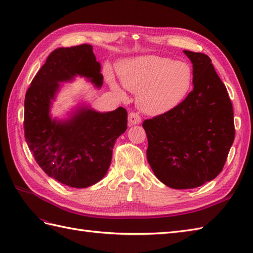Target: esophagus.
Wrapping results in <instances>:
<instances>
[{"label": "esophagus", "mask_w": 253, "mask_h": 253, "mask_svg": "<svg viewBox=\"0 0 253 253\" xmlns=\"http://www.w3.org/2000/svg\"><path fill=\"white\" fill-rule=\"evenodd\" d=\"M141 123V117L138 114L137 112H131L128 115V125H137V124Z\"/></svg>", "instance_id": "esophagus-1"}]
</instances>
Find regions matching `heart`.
Returning a JSON list of instances; mask_svg holds the SVG:
<instances>
[{
  "label": "heart",
  "mask_w": 253,
  "mask_h": 253,
  "mask_svg": "<svg viewBox=\"0 0 253 253\" xmlns=\"http://www.w3.org/2000/svg\"><path fill=\"white\" fill-rule=\"evenodd\" d=\"M122 84L138 94V105L148 114H163L185 99L192 85L189 64L169 57L147 55L120 68Z\"/></svg>",
  "instance_id": "obj_1"
}]
</instances>
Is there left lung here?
I'll list each match as a JSON object with an SVG mask.
<instances>
[{"instance_id":"obj_1","label":"left lung","mask_w":253,"mask_h":253,"mask_svg":"<svg viewBox=\"0 0 253 253\" xmlns=\"http://www.w3.org/2000/svg\"><path fill=\"white\" fill-rule=\"evenodd\" d=\"M193 67V89L170 111L142 123L147 159L158 178L190 189L221 173L235 139L234 111L211 58L184 51Z\"/></svg>"}]
</instances>
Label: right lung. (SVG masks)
<instances>
[{
  "mask_svg": "<svg viewBox=\"0 0 253 253\" xmlns=\"http://www.w3.org/2000/svg\"><path fill=\"white\" fill-rule=\"evenodd\" d=\"M100 69L90 44L58 47L50 53L26 92V142L45 174L69 187L85 188L103 178L116 139L127 129V111L122 106L109 113L84 107L69 121L51 120L50 104L58 82L80 75L101 87Z\"/></svg>",
  "mask_w": 253,
  "mask_h": 253,
  "instance_id": "1",
  "label": "right lung"
}]
</instances>
